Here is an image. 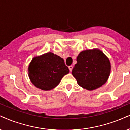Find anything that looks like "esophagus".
<instances>
[{"label": "esophagus", "mask_w": 130, "mask_h": 130, "mask_svg": "<svg viewBox=\"0 0 130 130\" xmlns=\"http://www.w3.org/2000/svg\"><path fill=\"white\" fill-rule=\"evenodd\" d=\"M68 68H69V70H70V71H71L72 70H73V67L72 66V65H70V66L68 67Z\"/></svg>", "instance_id": "obj_1"}]
</instances>
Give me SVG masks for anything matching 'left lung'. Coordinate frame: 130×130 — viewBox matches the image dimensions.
Here are the masks:
<instances>
[{
    "label": "left lung",
    "instance_id": "left-lung-1",
    "mask_svg": "<svg viewBox=\"0 0 130 130\" xmlns=\"http://www.w3.org/2000/svg\"><path fill=\"white\" fill-rule=\"evenodd\" d=\"M110 71V62L101 50L88 49L78 55L72 74L80 86L93 91L106 83Z\"/></svg>",
    "mask_w": 130,
    "mask_h": 130
}]
</instances>
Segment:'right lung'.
I'll list each match as a JSON object with an SVG mask.
<instances>
[{
    "mask_svg": "<svg viewBox=\"0 0 130 130\" xmlns=\"http://www.w3.org/2000/svg\"><path fill=\"white\" fill-rule=\"evenodd\" d=\"M69 72L63 59L52 52L34 57L28 67L30 82L42 91L56 88Z\"/></svg>",
    "mask_w": 130,
    "mask_h": 130,
    "instance_id": "add662e5",
    "label": "right lung"
}]
</instances>
